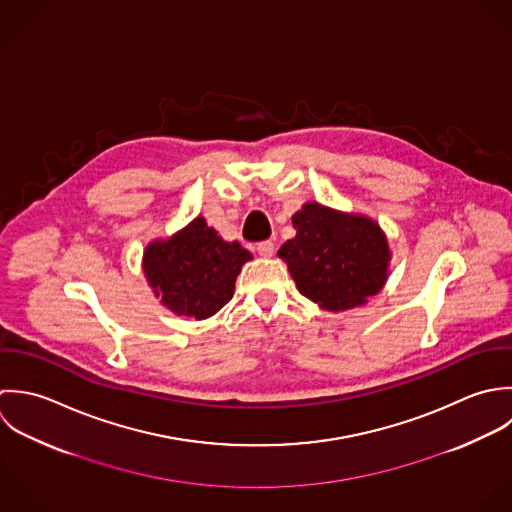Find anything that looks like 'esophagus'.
<instances>
[{
  "label": "esophagus",
  "mask_w": 512,
  "mask_h": 512,
  "mask_svg": "<svg viewBox=\"0 0 512 512\" xmlns=\"http://www.w3.org/2000/svg\"><path fill=\"white\" fill-rule=\"evenodd\" d=\"M257 253L261 255V257H273L275 255V243H271V241H261L259 245H257Z\"/></svg>",
  "instance_id": "esophagus-1"
}]
</instances>
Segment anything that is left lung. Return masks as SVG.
Here are the masks:
<instances>
[{
    "label": "left lung",
    "mask_w": 512,
    "mask_h": 512,
    "mask_svg": "<svg viewBox=\"0 0 512 512\" xmlns=\"http://www.w3.org/2000/svg\"><path fill=\"white\" fill-rule=\"evenodd\" d=\"M293 227L297 235L281 245L279 257L303 297L338 312L362 307L384 289L392 251L376 219L307 202Z\"/></svg>",
    "instance_id": "left-lung-1"
}]
</instances>
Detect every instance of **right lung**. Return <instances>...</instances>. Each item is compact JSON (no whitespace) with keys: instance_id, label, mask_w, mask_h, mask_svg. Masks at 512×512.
I'll use <instances>...</instances> for the list:
<instances>
[{"instance_id":"1","label":"right lung","mask_w":512,"mask_h":512,"mask_svg":"<svg viewBox=\"0 0 512 512\" xmlns=\"http://www.w3.org/2000/svg\"><path fill=\"white\" fill-rule=\"evenodd\" d=\"M251 259L247 249L225 241L198 215L174 235L150 241L142 271L162 307L204 320L231 301L237 275Z\"/></svg>"}]
</instances>
